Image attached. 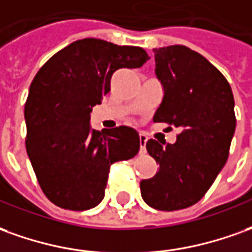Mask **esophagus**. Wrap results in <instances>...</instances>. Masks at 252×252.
I'll return each mask as SVG.
<instances>
[{
	"instance_id": "34e87169",
	"label": "esophagus",
	"mask_w": 252,
	"mask_h": 252,
	"mask_svg": "<svg viewBox=\"0 0 252 252\" xmlns=\"http://www.w3.org/2000/svg\"><path fill=\"white\" fill-rule=\"evenodd\" d=\"M147 141H148V137L145 133H140V154H145L147 152Z\"/></svg>"
}]
</instances>
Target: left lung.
Wrapping results in <instances>:
<instances>
[{
  "mask_svg": "<svg viewBox=\"0 0 252 252\" xmlns=\"http://www.w3.org/2000/svg\"><path fill=\"white\" fill-rule=\"evenodd\" d=\"M164 96L154 122L181 130L174 144L147 141L159 171L140 182L148 206L162 211L197 203L228 160L235 134V98L226 78L206 57L184 45L154 49Z\"/></svg>",
  "mask_w": 252,
  "mask_h": 252,
  "instance_id": "obj_1",
  "label": "left lung"
}]
</instances>
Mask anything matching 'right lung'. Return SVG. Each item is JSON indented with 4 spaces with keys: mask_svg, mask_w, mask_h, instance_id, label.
Listing matches in <instances>:
<instances>
[{
    "mask_svg": "<svg viewBox=\"0 0 252 252\" xmlns=\"http://www.w3.org/2000/svg\"><path fill=\"white\" fill-rule=\"evenodd\" d=\"M143 48L85 38L59 50L34 76L24 105L26 149L45 196L65 210L83 211L104 199L111 164L140 149L129 126L90 127V112L111 89L119 68H138Z\"/></svg>",
    "mask_w": 252,
    "mask_h": 252,
    "instance_id": "add662e5",
    "label": "right lung"
}]
</instances>
